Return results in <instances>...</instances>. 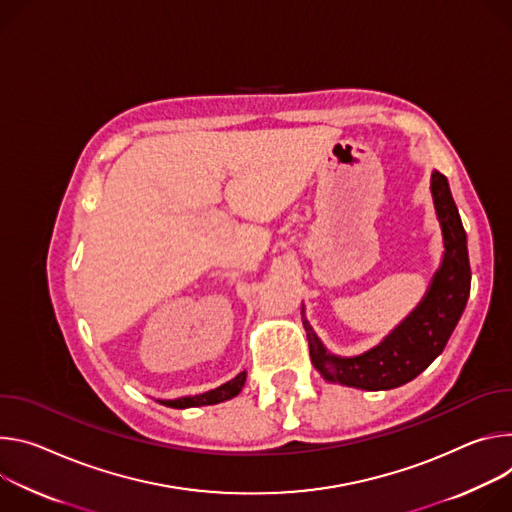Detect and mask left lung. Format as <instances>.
Returning a JSON list of instances; mask_svg holds the SVG:
<instances>
[{
	"label": "left lung",
	"mask_w": 512,
	"mask_h": 512,
	"mask_svg": "<svg viewBox=\"0 0 512 512\" xmlns=\"http://www.w3.org/2000/svg\"><path fill=\"white\" fill-rule=\"evenodd\" d=\"M431 195L443 234V262L415 311L382 342L354 358L329 354L307 319L303 321L313 366L329 382L362 390H388L417 378L445 348L470 297L468 240L447 179L433 170Z\"/></svg>",
	"instance_id": "left-lung-1"
}]
</instances>
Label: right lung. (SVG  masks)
Listing matches in <instances>:
<instances>
[{
	"label": "right lung",
	"mask_w": 512,
	"mask_h": 512,
	"mask_svg": "<svg viewBox=\"0 0 512 512\" xmlns=\"http://www.w3.org/2000/svg\"><path fill=\"white\" fill-rule=\"evenodd\" d=\"M246 382V372H240L236 378H232L230 382H225L213 390H207L203 394H195V396H183V399H175V401H158L164 407H173V409H189V407H203V405H217L223 403L227 399H234V396L242 390Z\"/></svg>",
	"instance_id": "add662e5"
}]
</instances>
